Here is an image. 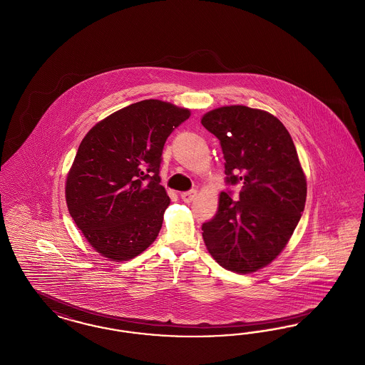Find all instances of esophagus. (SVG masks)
Here are the masks:
<instances>
[{
  "label": "esophagus",
  "instance_id": "obj_1",
  "mask_svg": "<svg viewBox=\"0 0 365 365\" xmlns=\"http://www.w3.org/2000/svg\"><path fill=\"white\" fill-rule=\"evenodd\" d=\"M195 197H197V191H195V190H190V191H185V192H182V194H180L182 201H185L186 203L194 201V200H195Z\"/></svg>",
  "mask_w": 365,
  "mask_h": 365
}]
</instances>
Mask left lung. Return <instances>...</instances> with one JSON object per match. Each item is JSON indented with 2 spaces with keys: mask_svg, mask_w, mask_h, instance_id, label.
I'll return each mask as SVG.
<instances>
[{
  "mask_svg": "<svg viewBox=\"0 0 365 365\" xmlns=\"http://www.w3.org/2000/svg\"><path fill=\"white\" fill-rule=\"evenodd\" d=\"M201 123L220 140L227 185H242L239 201L230 191L220 194L202 237L221 267L251 274L287 245L304 209L306 176L289 130L275 115L230 105L203 114Z\"/></svg>",
  "mask_w": 365,
  "mask_h": 365,
  "instance_id": "left-lung-1",
  "label": "left lung"
}]
</instances>
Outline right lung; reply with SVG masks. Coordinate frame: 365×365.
I'll use <instances>...</instances> for the list:
<instances>
[{"instance_id":"1","label":"right lung","mask_w":365,"mask_h":365,"mask_svg":"<svg viewBox=\"0 0 365 365\" xmlns=\"http://www.w3.org/2000/svg\"><path fill=\"white\" fill-rule=\"evenodd\" d=\"M190 114L170 102L140 101L103 118L79 144L66 202L103 257L130 260L158 237L170 205L159 176L164 143Z\"/></svg>"}]
</instances>
